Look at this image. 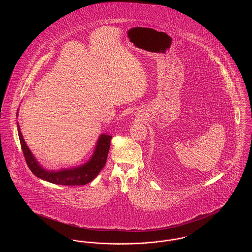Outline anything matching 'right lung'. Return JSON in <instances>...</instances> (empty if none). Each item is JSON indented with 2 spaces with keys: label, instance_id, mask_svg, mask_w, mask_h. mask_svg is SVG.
I'll list each match as a JSON object with an SVG mask.
<instances>
[{
  "label": "right lung",
  "instance_id": "obj_1",
  "mask_svg": "<svg viewBox=\"0 0 252 252\" xmlns=\"http://www.w3.org/2000/svg\"><path fill=\"white\" fill-rule=\"evenodd\" d=\"M19 114L17 112V116ZM17 127L26 163L31 170V172L40 180L65 186L85 185L95 179L107 162L111 136L103 133L99 136L96 142L95 148L93 156L91 157L90 159L87 162H85L84 164L75 167L63 168L57 171L47 170L39 164V162L36 160V158L27 146L18 122Z\"/></svg>",
  "mask_w": 252,
  "mask_h": 252
}]
</instances>
